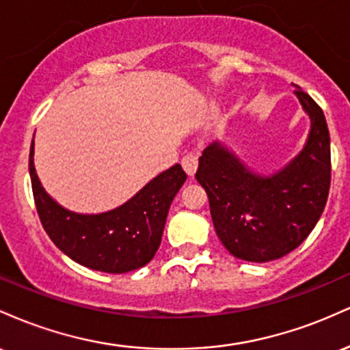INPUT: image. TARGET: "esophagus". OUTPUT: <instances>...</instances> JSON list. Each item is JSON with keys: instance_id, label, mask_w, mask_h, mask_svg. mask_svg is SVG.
<instances>
[{"instance_id": "1", "label": "esophagus", "mask_w": 350, "mask_h": 350, "mask_svg": "<svg viewBox=\"0 0 350 350\" xmlns=\"http://www.w3.org/2000/svg\"><path fill=\"white\" fill-rule=\"evenodd\" d=\"M199 164V156L196 152H189L183 158V167L184 171L187 172V176H194L196 171H198Z\"/></svg>"}]
</instances>
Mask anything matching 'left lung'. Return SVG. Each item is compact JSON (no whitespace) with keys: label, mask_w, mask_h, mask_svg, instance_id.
Returning <instances> with one entry per match:
<instances>
[{"label":"left lung","mask_w":350,"mask_h":350,"mask_svg":"<svg viewBox=\"0 0 350 350\" xmlns=\"http://www.w3.org/2000/svg\"><path fill=\"white\" fill-rule=\"evenodd\" d=\"M295 95L311 128L303 150L284 167L260 174L219 142L208 144L199 158L196 179L208 196L217 237L245 262H271L295 250L326 207L331 186L326 116L298 85Z\"/></svg>","instance_id":"obj_1"}]
</instances>
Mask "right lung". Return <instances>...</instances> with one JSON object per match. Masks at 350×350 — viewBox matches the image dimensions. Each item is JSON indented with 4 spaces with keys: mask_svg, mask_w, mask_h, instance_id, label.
I'll use <instances>...</instances> for the list:
<instances>
[{
    "mask_svg": "<svg viewBox=\"0 0 350 350\" xmlns=\"http://www.w3.org/2000/svg\"><path fill=\"white\" fill-rule=\"evenodd\" d=\"M29 174L39 219L55 247L79 265L105 273H128L151 262L172 199L187 178L180 164H174L120 207L102 214H77L44 191L34 167V139Z\"/></svg>",
    "mask_w": 350,
    "mask_h": 350,
    "instance_id": "right-lung-1",
    "label": "right lung"
}]
</instances>
